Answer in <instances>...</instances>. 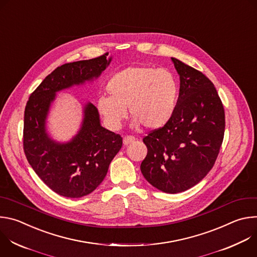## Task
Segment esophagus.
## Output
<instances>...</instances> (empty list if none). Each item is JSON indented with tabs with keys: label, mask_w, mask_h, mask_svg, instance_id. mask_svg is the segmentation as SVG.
I'll use <instances>...</instances> for the list:
<instances>
[{
	"label": "esophagus",
	"mask_w": 257,
	"mask_h": 257,
	"mask_svg": "<svg viewBox=\"0 0 257 257\" xmlns=\"http://www.w3.org/2000/svg\"><path fill=\"white\" fill-rule=\"evenodd\" d=\"M134 140H135V137H134V136H132V135H126V136L123 138V143H124L125 145H127V144L133 142Z\"/></svg>",
	"instance_id": "1"
}]
</instances>
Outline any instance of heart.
I'll use <instances>...</instances> for the list:
<instances>
[{"label": "heart", "instance_id": "obj_1", "mask_svg": "<svg viewBox=\"0 0 257 257\" xmlns=\"http://www.w3.org/2000/svg\"><path fill=\"white\" fill-rule=\"evenodd\" d=\"M109 96H100L97 108L105 125L118 130L127 116V106L133 126L140 124L157 130L172 119L179 95L176 77L167 69L151 66H131L109 78L106 84Z\"/></svg>", "mask_w": 257, "mask_h": 257}]
</instances>
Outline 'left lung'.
<instances>
[{"label": "left lung", "instance_id": "obj_1", "mask_svg": "<svg viewBox=\"0 0 257 257\" xmlns=\"http://www.w3.org/2000/svg\"><path fill=\"white\" fill-rule=\"evenodd\" d=\"M172 61L180 75L175 113L143 137L148 155L140 166L143 177L166 193L185 191L206 176L225 133V109L213 83L193 67Z\"/></svg>", "mask_w": 257, "mask_h": 257}]
</instances>
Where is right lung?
<instances>
[{"mask_svg":"<svg viewBox=\"0 0 257 257\" xmlns=\"http://www.w3.org/2000/svg\"><path fill=\"white\" fill-rule=\"evenodd\" d=\"M107 55L57 67L30 94L25 106V157L45 184L65 197L79 198L95 190L121 150L122 137L100 126L92 103L85 106L81 130L67 144H58L49 138L45 120L55 93L98 77L111 62Z\"/></svg>","mask_w":257,"mask_h":257,"instance_id":"1","label":"right lung"}]
</instances>
